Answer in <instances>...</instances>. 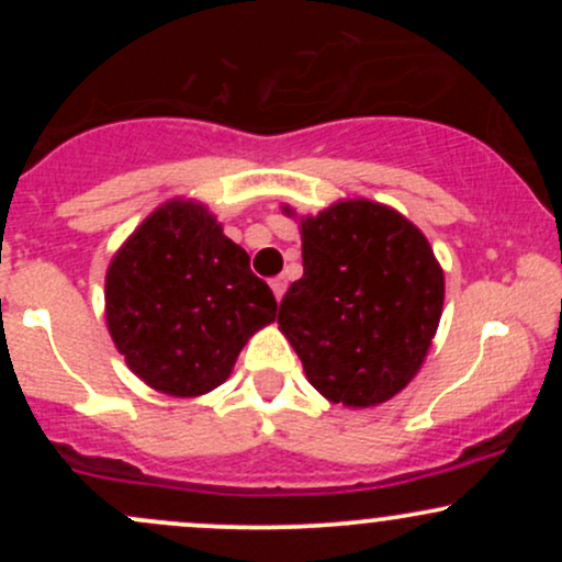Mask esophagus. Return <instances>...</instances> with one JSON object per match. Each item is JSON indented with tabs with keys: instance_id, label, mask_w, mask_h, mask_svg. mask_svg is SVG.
<instances>
[{
	"instance_id": "34e87169",
	"label": "esophagus",
	"mask_w": 562,
	"mask_h": 562,
	"mask_svg": "<svg viewBox=\"0 0 562 562\" xmlns=\"http://www.w3.org/2000/svg\"><path fill=\"white\" fill-rule=\"evenodd\" d=\"M269 285H272V293H274V299L280 301L282 295H285V288H288V280L285 277H272V280H269Z\"/></svg>"
}]
</instances>
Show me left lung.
<instances>
[{
  "mask_svg": "<svg viewBox=\"0 0 562 562\" xmlns=\"http://www.w3.org/2000/svg\"><path fill=\"white\" fill-rule=\"evenodd\" d=\"M301 240L303 277L288 288L277 325L322 396L389 402L420 370L441 319L434 250L415 224L370 200L301 218Z\"/></svg>",
  "mask_w": 562,
  "mask_h": 562,
  "instance_id": "1",
  "label": "left lung"
}]
</instances>
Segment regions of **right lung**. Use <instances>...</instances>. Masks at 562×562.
<instances>
[{"label": "right lung", "instance_id": "1", "mask_svg": "<svg viewBox=\"0 0 562 562\" xmlns=\"http://www.w3.org/2000/svg\"><path fill=\"white\" fill-rule=\"evenodd\" d=\"M105 314L134 375L160 393L200 396L229 378L250 335L277 317V301L209 209L171 200L115 254Z\"/></svg>", "mask_w": 562, "mask_h": 562}]
</instances>
